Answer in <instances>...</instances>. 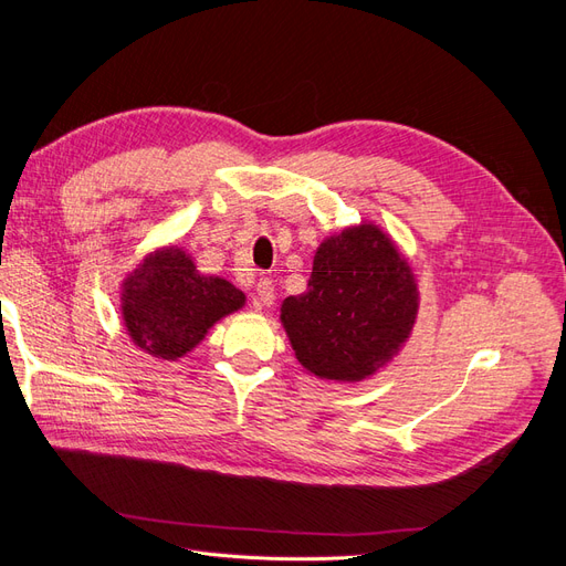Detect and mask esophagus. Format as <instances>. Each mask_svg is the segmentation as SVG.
Instances as JSON below:
<instances>
[{
    "instance_id": "esophagus-1",
    "label": "esophagus",
    "mask_w": 566,
    "mask_h": 566,
    "mask_svg": "<svg viewBox=\"0 0 566 566\" xmlns=\"http://www.w3.org/2000/svg\"><path fill=\"white\" fill-rule=\"evenodd\" d=\"M256 300H260L262 306H271L273 300H276V293H273V283L271 279H260L256 281Z\"/></svg>"
}]
</instances>
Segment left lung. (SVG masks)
I'll return each mask as SVG.
<instances>
[{
	"label": "left lung",
	"mask_w": 566,
	"mask_h": 566,
	"mask_svg": "<svg viewBox=\"0 0 566 566\" xmlns=\"http://www.w3.org/2000/svg\"><path fill=\"white\" fill-rule=\"evenodd\" d=\"M418 287L389 238L370 224L325 241L310 287L287 297L281 321L300 364L325 380H361L406 342Z\"/></svg>",
	"instance_id": "8db88e82"
}]
</instances>
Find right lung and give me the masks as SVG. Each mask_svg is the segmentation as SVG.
I'll return each instance as SVG.
<instances>
[{"mask_svg": "<svg viewBox=\"0 0 566 566\" xmlns=\"http://www.w3.org/2000/svg\"><path fill=\"white\" fill-rule=\"evenodd\" d=\"M243 304L241 290L224 279L202 276L177 248L148 256L123 290V314L132 339L163 358L191 352L214 321Z\"/></svg>", "mask_w": 566, "mask_h": 566, "instance_id": "obj_1", "label": "right lung"}]
</instances>
